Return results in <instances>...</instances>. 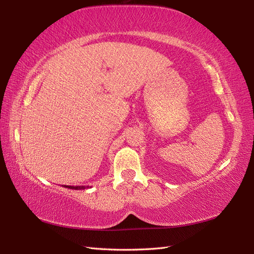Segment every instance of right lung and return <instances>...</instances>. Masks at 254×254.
<instances>
[{
	"instance_id": "add662e5",
	"label": "right lung",
	"mask_w": 254,
	"mask_h": 254,
	"mask_svg": "<svg viewBox=\"0 0 254 254\" xmlns=\"http://www.w3.org/2000/svg\"><path fill=\"white\" fill-rule=\"evenodd\" d=\"M64 188L72 189V190H85V189H87L89 187H84V186H64Z\"/></svg>"
}]
</instances>
